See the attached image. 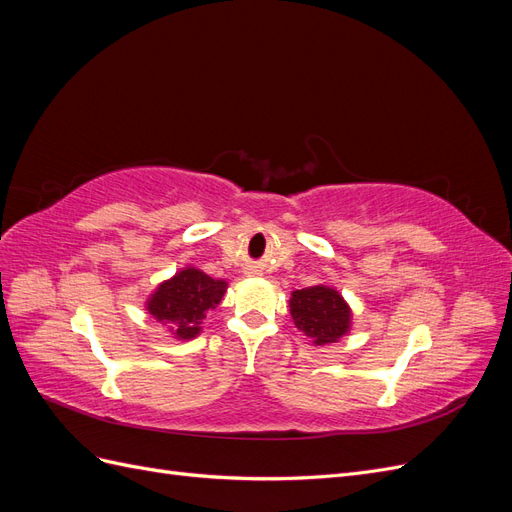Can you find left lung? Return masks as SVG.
<instances>
[{"mask_svg":"<svg viewBox=\"0 0 512 512\" xmlns=\"http://www.w3.org/2000/svg\"><path fill=\"white\" fill-rule=\"evenodd\" d=\"M290 314L297 329L318 346L335 342L350 324V309L342 294L327 286L294 290Z\"/></svg>","mask_w":512,"mask_h":512,"instance_id":"obj_1","label":"left lung"}]
</instances>
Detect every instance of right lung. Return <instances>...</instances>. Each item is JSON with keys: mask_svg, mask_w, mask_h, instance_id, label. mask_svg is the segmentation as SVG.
I'll return each instance as SVG.
<instances>
[{"mask_svg": "<svg viewBox=\"0 0 512 512\" xmlns=\"http://www.w3.org/2000/svg\"><path fill=\"white\" fill-rule=\"evenodd\" d=\"M226 292V282L211 280L198 269H183L173 280L164 282L149 299L147 309L158 322L170 324L177 337L198 335L200 324Z\"/></svg>", "mask_w": 512, "mask_h": 512, "instance_id": "obj_1", "label": "right lung"}]
</instances>
